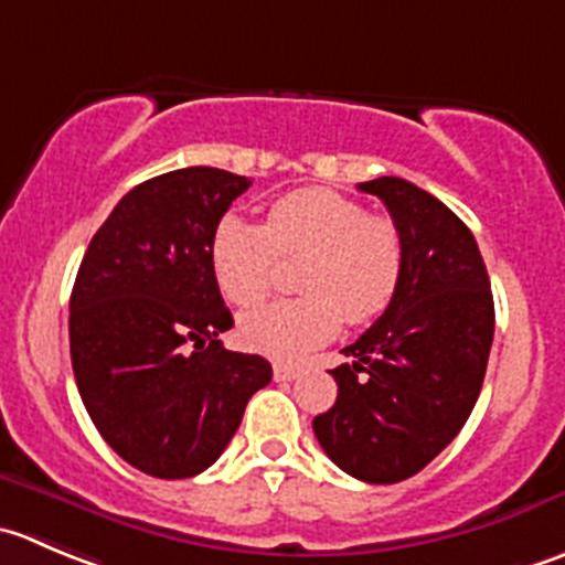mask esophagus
<instances>
[{
  "mask_svg": "<svg viewBox=\"0 0 565 565\" xmlns=\"http://www.w3.org/2000/svg\"><path fill=\"white\" fill-rule=\"evenodd\" d=\"M273 375H276V381H292V377L300 375V366L289 364V361H276L273 364Z\"/></svg>",
  "mask_w": 565,
  "mask_h": 565,
  "instance_id": "obj_1",
  "label": "esophagus"
}]
</instances>
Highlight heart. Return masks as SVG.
Returning a JSON list of instances; mask_svg holds the SVG:
<instances>
[{
	"instance_id": "obj_1",
	"label": "heart",
	"mask_w": 565,
	"mask_h": 565,
	"mask_svg": "<svg viewBox=\"0 0 565 565\" xmlns=\"http://www.w3.org/2000/svg\"><path fill=\"white\" fill-rule=\"evenodd\" d=\"M303 254L298 289L306 295L239 320V339L250 350L298 359L328 342L342 315L350 326L377 320L403 287L405 245L397 226L328 188L281 195L262 223L223 217L212 232L210 267L223 298L248 309L270 295L276 256Z\"/></svg>"
}]
</instances>
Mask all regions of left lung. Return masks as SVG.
Here are the masks:
<instances>
[{
	"instance_id": "left-lung-1",
	"label": "left lung",
	"mask_w": 565,
	"mask_h": 565,
	"mask_svg": "<svg viewBox=\"0 0 565 565\" xmlns=\"http://www.w3.org/2000/svg\"><path fill=\"white\" fill-rule=\"evenodd\" d=\"M386 204L405 245L394 303L342 350L337 403L315 416L317 441L342 472L399 483L428 467L478 403L494 342V298L467 223L397 177L359 184Z\"/></svg>"
}]
</instances>
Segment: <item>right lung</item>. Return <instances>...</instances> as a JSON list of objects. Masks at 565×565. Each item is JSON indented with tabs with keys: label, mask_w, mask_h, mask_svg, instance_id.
<instances>
[{
	"label": "right lung",
	"mask_w": 565,
	"mask_h": 565,
	"mask_svg": "<svg viewBox=\"0 0 565 565\" xmlns=\"http://www.w3.org/2000/svg\"><path fill=\"white\" fill-rule=\"evenodd\" d=\"M248 188L250 179L204 166L137 184L76 273V388L102 439L151 478L212 467L273 377L270 361L217 339L234 320L212 276V232Z\"/></svg>",
	"instance_id": "add662e5"
}]
</instances>
